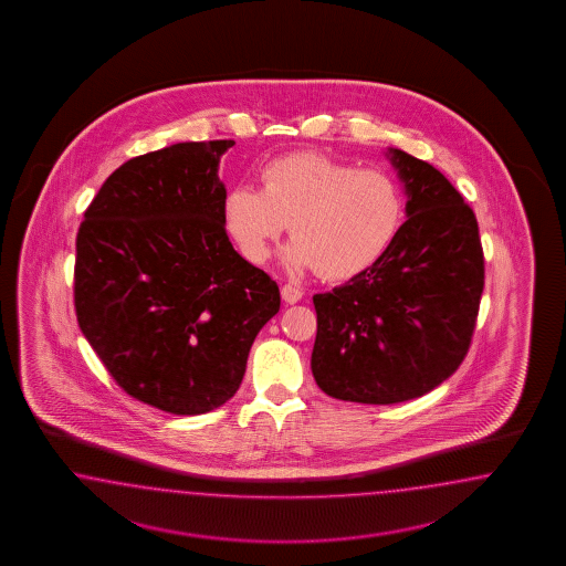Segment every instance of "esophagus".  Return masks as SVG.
Wrapping results in <instances>:
<instances>
[{
    "instance_id": "esophagus-1",
    "label": "esophagus",
    "mask_w": 566,
    "mask_h": 566,
    "mask_svg": "<svg viewBox=\"0 0 566 566\" xmlns=\"http://www.w3.org/2000/svg\"><path fill=\"white\" fill-rule=\"evenodd\" d=\"M280 292H282L284 303H289V305H294V303H298V301L303 298V291L296 289V286H292V284H284Z\"/></svg>"
}]
</instances>
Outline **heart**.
I'll use <instances>...</instances> for the list:
<instances>
[{"mask_svg":"<svg viewBox=\"0 0 566 566\" xmlns=\"http://www.w3.org/2000/svg\"><path fill=\"white\" fill-rule=\"evenodd\" d=\"M261 185H237L222 201L226 232L251 263H265L291 223L294 242L284 251L291 270L315 268L324 280H350L390 249L405 218L390 174L357 170L315 151L272 159Z\"/></svg>","mask_w":566,"mask_h":566,"instance_id":"obj_1","label":"heart"}]
</instances>
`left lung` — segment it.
Masks as SVG:
<instances>
[{"label": "left lung", "instance_id": "obj_1", "mask_svg": "<svg viewBox=\"0 0 566 566\" xmlns=\"http://www.w3.org/2000/svg\"><path fill=\"white\" fill-rule=\"evenodd\" d=\"M407 222L363 274L315 294L311 371L332 398L395 405L428 395L463 363L483 292L473 209L442 171L388 149Z\"/></svg>", "mask_w": 566, "mask_h": 566}]
</instances>
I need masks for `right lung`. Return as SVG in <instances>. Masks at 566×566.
I'll return each mask as SVG.
<instances>
[{"mask_svg": "<svg viewBox=\"0 0 566 566\" xmlns=\"http://www.w3.org/2000/svg\"><path fill=\"white\" fill-rule=\"evenodd\" d=\"M234 140L176 143L122 164L76 234L81 332L126 395L201 415L237 395L277 284L226 234L218 176Z\"/></svg>", "mask_w": 566, "mask_h": 566, "instance_id": "1", "label": "right lung"}]
</instances>
